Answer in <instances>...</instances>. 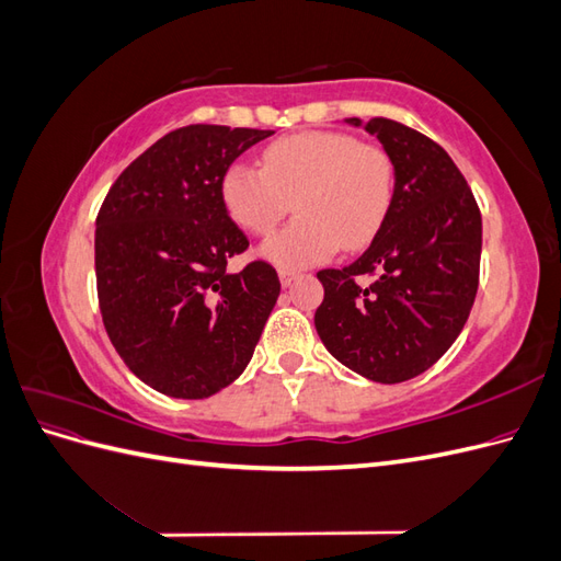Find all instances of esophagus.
<instances>
[{
  "label": "esophagus",
  "instance_id": "obj_1",
  "mask_svg": "<svg viewBox=\"0 0 561 561\" xmlns=\"http://www.w3.org/2000/svg\"><path fill=\"white\" fill-rule=\"evenodd\" d=\"M278 276H280V285H283V287H290V285H293V280L297 278V271L280 268V271H278Z\"/></svg>",
  "mask_w": 561,
  "mask_h": 561
}]
</instances>
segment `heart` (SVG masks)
Segmentation results:
<instances>
[{"label":"heart","mask_w":561,"mask_h":561,"mask_svg":"<svg viewBox=\"0 0 561 561\" xmlns=\"http://www.w3.org/2000/svg\"><path fill=\"white\" fill-rule=\"evenodd\" d=\"M396 165L375 142L342 130H304L271 142L262 168L231 163L219 180L227 215L252 236H268L280 219H297L262 245L266 260L304 268L330 260L342 245L375 241L393 206Z\"/></svg>","instance_id":"1"}]
</instances>
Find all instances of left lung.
<instances>
[{
    "mask_svg": "<svg viewBox=\"0 0 561 561\" xmlns=\"http://www.w3.org/2000/svg\"><path fill=\"white\" fill-rule=\"evenodd\" d=\"M365 130L393 159V206L360 260L318 271L325 297L316 330L339 363L400 383L433 367L466 325L480 285L482 215L461 171L428 135L383 116Z\"/></svg>",
    "mask_w": 561,
    "mask_h": 561,
    "instance_id": "obj_1",
    "label": "left lung"
}]
</instances>
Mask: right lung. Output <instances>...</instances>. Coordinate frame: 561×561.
<instances>
[{
  "mask_svg": "<svg viewBox=\"0 0 561 561\" xmlns=\"http://www.w3.org/2000/svg\"><path fill=\"white\" fill-rule=\"evenodd\" d=\"M274 130L192 124L171 130L116 178L95 219L98 304L116 353L163 396L201 400L250 363L280 295L264 260L227 264L248 236L219 180Z\"/></svg>",
  "mask_w": 561,
  "mask_h": 561,
  "instance_id": "right-lung-1",
  "label": "right lung"
}]
</instances>
